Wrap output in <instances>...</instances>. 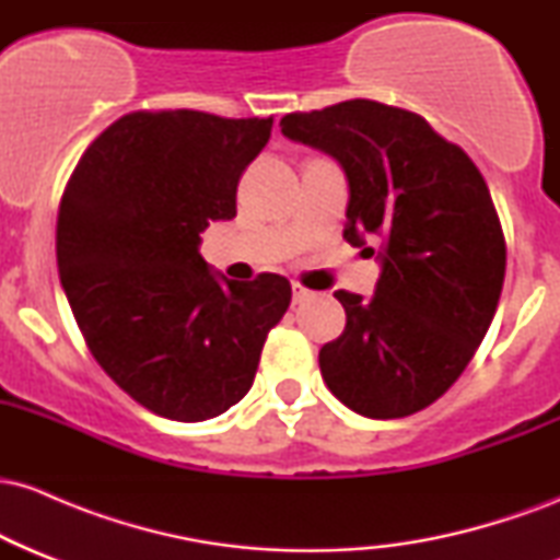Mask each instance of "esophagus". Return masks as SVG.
Masks as SVG:
<instances>
[{
    "label": "esophagus",
    "instance_id": "34e87169",
    "mask_svg": "<svg viewBox=\"0 0 560 560\" xmlns=\"http://www.w3.org/2000/svg\"><path fill=\"white\" fill-rule=\"evenodd\" d=\"M292 294H294V302H302V300H307V298H313V292L307 287H302V284H298V281H294L292 284Z\"/></svg>",
    "mask_w": 560,
    "mask_h": 560
}]
</instances>
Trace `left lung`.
Masks as SVG:
<instances>
[{
	"label": "left lung",
	"instance_id": "1",
	"mask_svg": "<svg viewBox=\"0 0 560 560\" xmlns=\"http://www.w3.org/2000/svg\"><path fill=\"white\" fill-rule=\"evenodd\" d=\"M281 133L342 165L345 240H378L371 298L334 292L345 331L318 352L320 376L365 419H402L464 374L490 329L505 240L485 178L421 115L350 100L281 118Z\"/></svg>",
	"mask_w": 560,
	"mask_h": 560
}]
</instances>
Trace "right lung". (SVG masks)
<instances>
[{
  "mask_svg": "<svg viewBox=\"0 0 560 560\" xmlns=\"http://www.w3.org/2000/svg\"><path fill=\"white\" fill-rule=\"evenodd\" d=\"M273 118L131 113L75 165L57 215L60 284L105 374L152 413L205 421L247 395L284 276L231 281L199 234L236 215V184Z\"/></svg>",
  "mask_w": 560,
  "mask_h": 560,
  "instance_id": "obj_1",
  "label": "right lung"
}]
</instances>
